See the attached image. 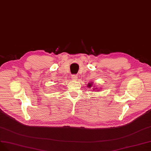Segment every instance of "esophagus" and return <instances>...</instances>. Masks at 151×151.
I'll list each match as a JSON object with an SVG mask.
<instances>
[{
  "mask_svg": "<svg viewBox=\"0 0 151 151\" xmlns=\"http://www.w3.org/2000/svg\"><path fill=\"white\" fill-rule=\"evenodd\" d=\"M71 79L73 80H78V76L77 75H72L71 76Z\"/></svg>",
  "mask_w": 151,
  "mask_h": 151,
  "instance_id": "34e87169",
  "label": "esophagus"
}]
</instances>
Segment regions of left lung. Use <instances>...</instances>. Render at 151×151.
<instances>
[{
    "mask_svg": "<svg viewBox=\"0 0 151 151\" xmlns=\"http://www.w3.org/2000/svg\"><path fill=\"white\" fill-rule=\"evenodd\" d=\"M86 86L88 87V88H93L92 89H93V90H95V91H98L99 90H100L101 89V88H100V90H98V88H95V86L93 85V82H91V83H88V85H87Z\"/></svg>",
    "mask_w": 151,
    "mask_h": 151,
    "instance_id": "1",
    "label": "left lung"
}]
</instances>
